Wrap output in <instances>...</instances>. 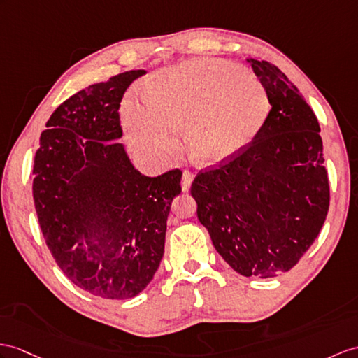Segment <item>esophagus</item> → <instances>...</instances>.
Masks as SVG:
<instances>
[{"label":"esophagus","mask_w":358,"mask_h":358,"mask_svg":"<svg viewBox=\"0 0 358 358\" xmlns=\"http://www.w3.org/2000/svg\"><path fill=\"white\" fill-rule=\"evenodd\" d=\"M193 179H194V174L188 170H185L184 174H182V191H184V193H187V191L189 189Z\"/></svg>","instance_id":"esophagus-1"}]
</instances>
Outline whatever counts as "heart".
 <instances>
[{
  "label": "heart",
  "instance_id": "b5f03b06",
  "mask_svg": "<svg viewBox=\"0 0 358 358\" xmlns=\"http://www.w3.org/2000/svg\"><path fill=\"white\" fill-rule=\"evenodd\" d=\"M270 110L258 78L223 60L199 59L167 69L145 90V101L127 100L123 118L134 141L153 152L178 147L187 130L191 158L214 164L255 138Z\"/></svg>",
  "mask_w": 358,
  "mask_h": 358
}]
</instances>
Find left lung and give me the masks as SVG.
Masks as SVG:
<instances>
[{"instance_id": "8db88e82", "label": "left lung", "mask_w": 358, "mask_h": 358, "mask_svg": "<svg viewBox=\"0 0 358 358\" xmlns=\"http://www.w3.org/2000/svg\"><path fill=\"white\" fill-rule=\"evenodd\" d=\"M248 60L272 109L245 149L199 171L191 196L215 250L235 272L273 278L298 264L317 238L329 182L315 112L280 68Z\"/></svg>"}]
</instances>
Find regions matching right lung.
<instances>
[{
    "mask_svg": "<svg viewBox=\"0 0 358 358\" xmlns=\"http://www.w3.org/2000/svg\"><path fill=\"white\" fill-rule=\"evenodd\" d=\"M144 69L90 85L51 113L33 165L41 231L60 270L104 299L141 293L164 255L167 217L182 171L149 178L115 139L120 103Z\"/></svg>",
    "mask_w": 358,
    "mask_h": 358,
    "instance_id": "obj_1",
    "label": "right lung"
}]
</instances>
